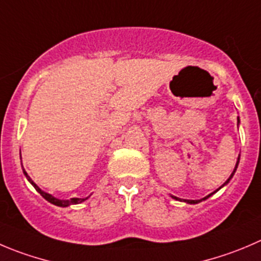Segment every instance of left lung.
<instances>
[{"label": "left lung", "instance_id": "obj_1", "mask_svg": "<svg viewBox=\"0 0 261 261\" xmlns=\"http://www.w3.org/2000/svg\"><path fill=\"white\" fill-rule=\"evenodd\" d=\"M237 123L240 124V118H237ZM238 163H240V155H238V159H237V163H236V166H234V169H233V172H232V174L229 175V178H228L227 180H225L224 183H223V186H220L219 188H218L217 191H214V192H212L210 193V195H207L206 197H203V198H201V200H183V198H179V197H177V196H173V195H170V197L172 198H174V200H178V201H183V202H187V203H192V205H195V203H198V202H201V201H203V200H206V198H209L210 196H213L214 195L215 192H218V191L220 190V188L222 187H224V186H227L228 183H229V180L232 179L233 178V175H234V173H236V170H237V168H238Z\"/></svg>", "mask_w": 261, "mask_h": 261}]
</instances>
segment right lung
<instances>
[{"mask_svg": "<svg viewBox=\"0 0 261 261\" xmlns=\"http://www.w3.org/2000/svg\"><path fill=\"white\" fill-rule=\"evenodd\" d=\"M20 159H21V153H20ZM21 166H23V165H21ZM23 173H24V175H25V177H27V179L29 180V183H31V185L33 186L34 188H36L37 192H38L39 195L42 196V197L46 198V200L48 201V202L54 203V205H56V206H60V207H68V206H70V205H76V203H82V202H83V201H86L87 198L89 197V196H88V197H86V198L73 197V198H70V200H60V198L54 197V196H52L51 193H47V192H44L43 190H41V188H39L38 186H37L36 183H34L33 180H32V178L29 177L28 173L25 172V169H24V168H23Z\"/></svg>", "mask_w": 261, "mask_h": 261, "instance_id": "1", "label": "right lung"}]
</instances>
